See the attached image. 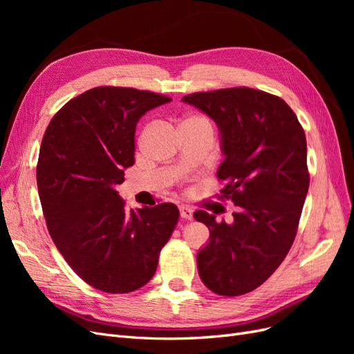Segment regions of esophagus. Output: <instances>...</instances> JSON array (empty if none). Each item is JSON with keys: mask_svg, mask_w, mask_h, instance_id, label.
<instances>
[{"mask_svg": "<svg viewBox=\"0 0 354 354\" xmlns=\"http://www.w3.org/2000/svg\"><path fill=\"white\" fill-rule=\"evenodd\" d=\"M180 216H181V218L190 220L192 216H194V211H192V208H189V207H186V205H181V207H180Z\"/></svg>", "mask_w": 354, "mask_h": 354, "instance_id": "esophagus-1", "label": "esophagus"}]
</instances>
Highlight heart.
<instances>
[{
	"label": "heart",
	"instance_id": "b5f03b06",
	"mask_svg": "<svg viewBox=\"0 0 354 354\" xmlns=\"http://www.w3.org/2000/svg\"><path fill=\"white\" fill-rule=\"evenodd\" d=\"M189 120H194V121H199V122H203V124H207V125H211L209 121L205 120V118H202V116H192V118H189Z\"/></svg>",
	"mask_w": 354,
	"mask_h": 354
}]
</instances>
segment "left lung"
<instances>
[{
  "mask_svg": "<svg viewBox=\"0 0 354 354\" xmlns=\"http://www.w3.org/2000/svg\"><path fill=\"white\" fill-rule=\"evenodd\" d=\"M217 124L224 160L220 198L238 211L233 223L196 211L209 242L198 252L201 281L218 295L254 291L281 266L295 239L308 190L307 143L292 109L277 95L248 87L187 94Z\"/></svg>",
  "mask_w": 354,
  "mask_h": 354,
  "instance_id": "left-lung-1",
  "label": "left lung"
}]
</instances>
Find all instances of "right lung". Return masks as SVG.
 <instances>
[{
  "instance_id": "right-lung-1",
  "label": "right lung",
  "mask_w": 354,
  "mask_h": 354,
  "mask_svg": "<svg viewBox=\"0 0 354 354\" xmlns=\"http://www.w3.org/2000/svg\"><path fill=\"white\" fill-rule=\"evenodd\" d=\"M168 102L146 90L95 87L63 106L42 138L37 185L48 233L99 291L133 292L151 281L178 221L174 203L128 211L116 192L134 164L138 120Z\"/></svg>"
}]
</instances>
